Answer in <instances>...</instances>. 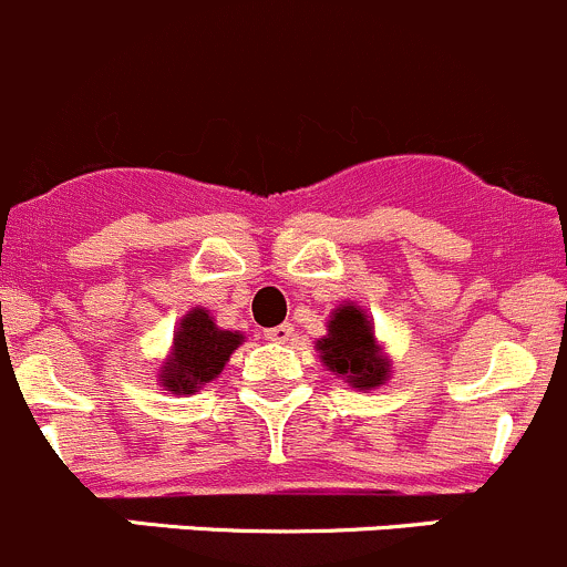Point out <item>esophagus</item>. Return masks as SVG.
<instances>
[{
  "instance_id": "34e87169",
  "label": "esophagus",
  "mask_w": 567,
  "mask_h": 567,
  "mask_svg": "<svg viewBox=\"0 0 567 567\" xmlns=\"http://www.w3.org/2000/svg\"><path fill=\"white\" fill-rule=\"evenodd\" d=\"M291 324H276V328H270V330H265V339H270V341H278V344H284V341H289L291 339Z\"/></svg>"
}]
</instances>
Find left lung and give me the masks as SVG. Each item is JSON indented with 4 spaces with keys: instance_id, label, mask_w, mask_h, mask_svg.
<instances>
[{
    "instance_id": "left-lung-1",
    "label": "left lung",
    "mask_w": 567,
    "mask_h": 567,
    "mask_svg": "<svg viewBox=\"0 0 567 567\" xmlns=\"http://www.w3.org/2000/svg\"><path fill=\"white\" fill-rule=\"evenodd\" d=\"M319 361L341 383L355 391H374L391 380L394 363L374 336V322L367 308L344 300L330 311L328 333L317 339Z\"/></svg>"
}]
</instances>
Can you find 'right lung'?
<instances>
[{
  "label": "right lung",
  "instance_id": "obj_1",
  "mask_svg": "<svg viewBox=\"0 0 567 567\" xmlns=\"http://www.w3.org/2000/svg\"><path fill=\"white\" fill-rule=\"evenodd\" d=\"M243 341L245 333L239 330L217 328L215 317L204 306L189 308L178 319L171 350L162 358L159 372H156L162 391H171L176 396L200 391L226 369L228 358Z\"/></svg>",
  "mask_w": 567,
  "mask_h": 567
}]
</instances>
